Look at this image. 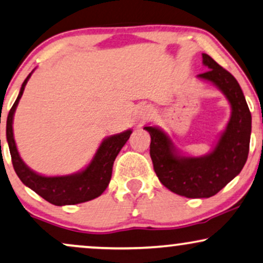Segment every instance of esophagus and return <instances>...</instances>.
<instances>
[{"instance_id":"obj_1","label":"esophagus","mask_w":263,"mask_h":263,"mask_svg":"<svg viewBox=\"0 0 263 263\" xmlns=\"http://www.w3.org/2000/svg\"><path fill=\"white\" fill-rule=\"evenodd\" d=\"M149 115H151V109H148V107H144V109H142L140 114H138V119L145 120Z\"/></svg>"}]
</instances>
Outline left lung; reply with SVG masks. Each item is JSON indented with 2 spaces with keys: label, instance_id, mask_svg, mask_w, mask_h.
Instances as JSON below:
<instances>
[{
  "label": "left lung",
  "instance_id": "obj_1",
  "mask_svg": "<svg viewBox=\"0 0 263 263\" xmlns=\"http://www.w3.org/2000/svg\"><path fill=\"white\" fill-rule=\"evenodd\" d=\"M202 62L208 71L197 78L216 85L229 101L232 115L216 147L202 157L182 156L172 138L157 126H144L151 135V158L160 182L187 198H208L239 175L249 156L251 112L238 81L207 53Z\"/></svg>",
  "mask_w": 263,
  "mask_h": 263
}]
</instances>
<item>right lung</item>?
Returning a JSON list of instances; mask_svg holds the SVG:
<instances>
[{
	"label": "right lung",
	"instance_id": "right-lung-1",
	"mask_svg": "<svg viewBox=\"0 0 263 263\" xmlns=\"http://www.w3.org/2000/svg\"><path fill=\"white\" fill-rule=\"evenodd\" d=\"M31 73H29L22 84L17 100L14 101L13 106L9 110L7 126H6V136H7L9 152H11L12 164H13L18 178L25 186L36 192L44 200L55 205L83 203V202L99 197L109 185L114 162H115L119 152L127 142L132 131L127 129L121 134L106 137L101 142L91 162L81 172L62 176H44L35 173L23 162L18 153L13 137V127H12L15 109L23 96L24 88L27 85V82L29 81Z\"/></svg>",
	"mask_w": 263,
	"mask_h": 263
}]
</instances>
